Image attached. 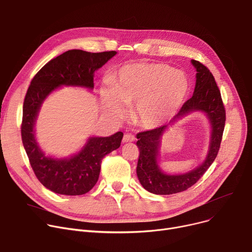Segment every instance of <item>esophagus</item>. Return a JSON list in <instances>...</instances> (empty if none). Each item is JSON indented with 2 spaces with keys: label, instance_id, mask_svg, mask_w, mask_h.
I'll return each mask as SVG.
<instances>
[{
  "label": "esophagus",
  "instance_id": "34e87169",
  "mask_svg": "<svg viewBox=\"0 0 252 252\" xmlns=\"http://www.w3.org/2000/svg\"><path fill=\"white\" fill-rule=\"evenodd\" d=\"M136 140V137L132 135V133H129V132H127V133H126V135L124 136V138H123V142L124 143H128V142H133Z\"/></svg>",
  "mask_w": 252,
  "mask_h": 252
}]
</instances>
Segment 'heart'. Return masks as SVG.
Here are the masks:
<instances>
[{
	"label": "heart",
	"instance_id": "obj_1",
	"mask_svg": "<svg viewBox=\"0 0 252 252\" xmlns=\"http://www.w3.org/2000/svg\"><path fill=\"white\" fill-rule=\"evenodd\" d=\"M109 90L102 93L106 107L115 114L122 103L132 104L136 120L146 127L164 125L177 114L186 101L189 84L183 72L166 63H130L110 78Z\"/></svg>",
	"mask_w": 252,
	"mask_h": 252
}]
</instances>
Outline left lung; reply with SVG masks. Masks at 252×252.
I'll list each match as a JSON object with an SVG mask.
<instances>
[{"instance_id": "1", "label": "left lung", "mask_w": 252, "mask_h": 252, "mask_svg": "<svg viewBox=\"0 0 252 252\" xmlns=\"http://www.w3.org/2000/svg\"><path fill=\"white\" fill-rule=\"evenodd\" d=\"M196 70V82L193 95L184 102L179 112L169 124L193 111H203L212 126L210 150L204 163L197 169L184 175L168 176L161 172L157 163L158 148L162 133L169 125L141 131L137 135V146L140 156L137 166L138 178L145 189L155 194H172L187 190L192 187L209 169L219 152L226 121V110L221 92L215 78L205 64L191 60Z\"/></svg>"}]
</instances>
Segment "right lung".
<instances>
[{"label": "right lung", "mask_w": 252, "mask_h": 252, "mask_svg": "<svg viewBox=\"0 0 252 252\" xmlns=\"http://www.w3.org/2000/svg\"><path fill=\"white\" fill-rule=\"evenodd\" d=\"M116 52L89 53L68 50L45 63L31 80L23 103L21 137L32 170L43 187L56 193L80 195L96 184L105 155L120 148L124 133L90 138L77 155L71 158L47 157L35 140L34 125L44 99L58 87H94V72L107 63Z\"/></svg>", "instance_id": "right-lung-1"}]
</instances>
